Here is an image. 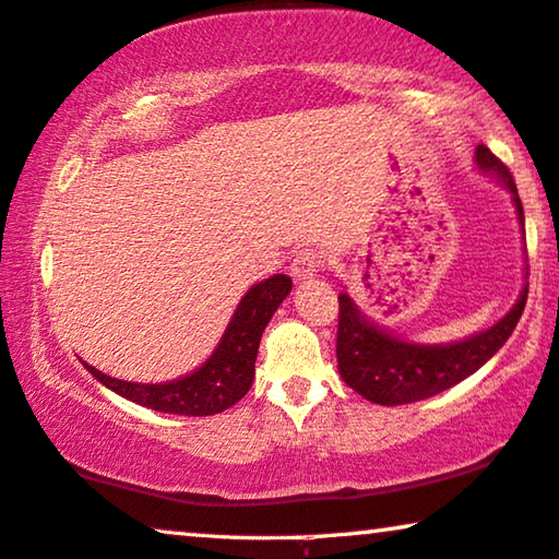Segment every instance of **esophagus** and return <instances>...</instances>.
<instances>
[{"label":"esophagus","instance_id":"1","mask_svg":"<svg viewBox=\"0 0 559 559\" xmlns=\"http://www.w3.org/2000/svg\"><path fill=\"white\" fill-rule=\"evenodd\" d=\"M321 265H324V255H321L319 250H313V248L298 250L294 263H290V276H294V281H298V283L309 281L321 271Z\"/></svg>","mask_w":559,"mask_h":559}]
</instances>
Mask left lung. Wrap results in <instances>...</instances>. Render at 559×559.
Listing matches in <instances>:
<instances>
[{
  "mask_svg": "<svg viewBox=\"0 0 559 559\" xmlns=\"http://www.w3.org/2000/svg\"><path fill=\"white\" fill-rule=\"evenodd\" d=\"M476 167L491 175L512 194L516 219L524 230V207L516 194V185L504 164L484 144L476 146ZM526 290L524 283L516 304L484 332H476L459 342L420 344L400 340L388 329L365 317L347 290L340 294V329H336V365L342 380L361 397L377 405H407L428 400L481 369L512 336L516 321L522 319Z\"/></svg>",
  "mask_w": 559,
  "mask_h": 559,
  "instance_id": "obj_1",
  "label": "left lung"
}]
</instances>
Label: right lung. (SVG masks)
<instances>
[{"label": "right lung", "mask_w": 559, "mask_h": 559, "mask_svg": "<svg viewBox=\"0 0 559 559\" xmlns=\"http://www.w3.org/2000/svg\"><path fill=\"white\" fill-rule=\"evenodd\" d=\"M290 294V278L276 273L246 290L227 324L215 352L194 369V372L169 382H129L104 374L100 369L85 365L100 384L114 390L131 403L152 407L169 415H202L223 413L238 403L253 384L258 344L276 313L283 298Z\"/></svg>", "instance_id": "add662e5"}]
</instances>
